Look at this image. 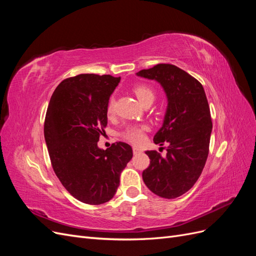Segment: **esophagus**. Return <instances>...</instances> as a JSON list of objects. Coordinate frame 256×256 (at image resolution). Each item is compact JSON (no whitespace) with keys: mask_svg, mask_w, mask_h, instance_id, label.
Returning <instances> with one entry per match:
<instances>
[{"mask_svg":"<svg viewBox=\"0 0 256 256\" xmlns=\"http://www.w3.org/2000/svg\"><path fill=\"white\" fill-rule=\"evenodd\" d=\"M132 150H134V154H138L141 152V150H138V147H136V146L132 147Z\"/></svg>","mask_w":256,"mask_h":256,"instance_id":"1","label":"esophagus"}]
</instances>
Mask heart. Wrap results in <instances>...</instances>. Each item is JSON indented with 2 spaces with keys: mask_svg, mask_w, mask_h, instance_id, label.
<instances>
[{
  "mask_svg": "<svg viewBox=\"0 0 256 256\" xmlns=\"http://www.w3.org/2000/svg\"><path fill=\"white\" fill-rule=\"evenodd\" d=\"M134 94L138 97V99L140 100V102L142 104L145 102H147V100H152V102H154V92L150 88L146 86V85H138V86H136L134 88ZM114 102H115L114 98L112 97L109 100V104H108V106H106V112L109 115L113 114L114 112ZM145 130H146V127L144 126L128 127L125 130V132H124V138L134 144H140L144 141L145 138Z\"/></svg>",
  "mask_w": 256,
  "mask_h": 256,
  "instance_id": "1",
  "label": "heart"
}]
</instances>
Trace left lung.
I'll return each instance as SVG.
<instances>
[{"label":"left lung","instance_id":"8db88e82","mask_svg":"<svg viewBox=\"0 0 256 256\" xmlns=\"http://www.w3.org/2000/svg\"><path fill=\"white\" fill-rule=\"evenodd\" d=\"M154 80L164 88L168 106L154 144H168L166 154L145 152L150 166L142 173L152 192L175 198L190 190L202 173L208 157L212 129L205 90L196 79L171 64H158L136 74Z\"/></svg>","mask_w":256,"mask_h":256}]
</instances>
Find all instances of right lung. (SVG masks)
I'll use <instances>...</instances> for the list:
<instances>
[{
	"label": "right lung",
	"instance_id": "right-lung-1",
	"mask_svg": "<svg viewBox=\"0 0 256 256\" xmlns=\"http://www.w3.org/2000/svg\"><path fill=\"white\" fill-rule=\"evenodd\" d=\"M120 81V76L94 74L68 78L54 90L46 114L44 134L54 173L85 204L110 200L132 158L127 143H113L106 150L97 145L108 124L110 96Z\"/></svg>",
	"mask_w": 256,
	"mask_h": 256
}]
</instances>
